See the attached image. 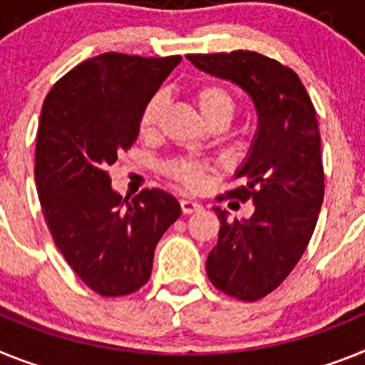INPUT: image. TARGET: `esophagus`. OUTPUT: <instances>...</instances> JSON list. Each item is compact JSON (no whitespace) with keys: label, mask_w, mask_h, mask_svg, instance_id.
I'll use <instances>...</instances> for the list:
<instances>
[{"label":"esophagus","mask_w":365,"mask_h":365,"mask_svg":"<svg viewBox=\"0 0 365 365\" xmlns=\"http://www.w3.org/2000/svg\"><path fill=\"white\" fill-rule=\"evenodd\" d=\"M202 205L198 202H192V200H180V209H182L183 215H191L195 211H198Z\"/></svg>","instance_id":"1"}]
</instances>
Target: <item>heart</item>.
<instances>
[{
    "label": "heart",
    "mask_w": 365,
    "mask_h": 365,
    "mask_svg": "<svg viewBox=\"0 0 365 365\" xmlns=\"http://www.w3.org/2000/svg\"><path fill=\"white\" fill-rule=\"evenodd\" d=\"M192 101L204 121H230L235 115L237 101L231 95L230 90L218 84H202V86L192 90ZM163 112V97L161 95H152L145 103L141 115H139V134L143 138L156 134L160 126V117ZM211 170V165L204 161L191 160V158H180L167 165V176L176 183L183 185L185 189H200L205 182V176Z\"/></svg>",
    "instance_id": "b5f03b06"
}]
</instances>
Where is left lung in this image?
<instances>
[{
	"mask_svg": "<svg viewBox=\"0 0 365 365\" xmlns=\"http://www.w3.org/2000/svg\"><path fill=\"white\" fill-rule=\"evenodd\" d=\"M215 77L250 93L259 130L237 187L217 200L253 202L248 220H220L218 242L207 257L209 281L226 296L257 301L274 292L296 268L314 233L325 195L322 139L314 104L297 73L255 51L187 55Z\"/></svg>",
	"mask_w": 365,
	"mask_h": 365,
	"instance_id": "obj_1",
	"label": "left lung"
}]
</instances>
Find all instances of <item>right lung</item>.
<instances>
[{
    "label": "right lung",
    "mask_w": 365,
    "mask_h": 365,
    "mask_svg": "<svg viewBox=\"0 0 365 365\" xmlns=\"http://www.w3.org/2000/svg\"><path fill=\"white\" fill-rule=\"evenodd\" d=\"M180 60L104 53L66 73L43 101L34 152L42 213L56 248L99 296L143 287L156 244L182 213L160 189L126 200L108 174L138 139L145 103Z\"/></svg>",
    "instance_id": "add662e5"
}]
</instances>
